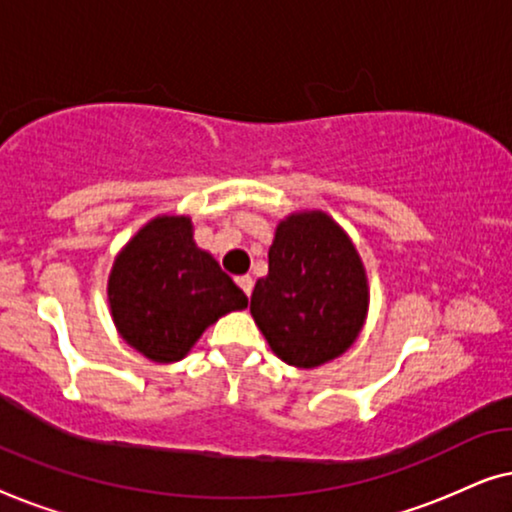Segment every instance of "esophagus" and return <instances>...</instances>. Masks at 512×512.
<instances>
[{
    "mask_svg": "<svg viewBox=\"0 0 512 512\" xmlns=\"http://www.w3.org/2000/svg\"><path fill=\"white\" fill-rule=\"evenodd\" d=\"M235 282L244 293H247V296H251V291H254V279H251L249 275H242V277H237Z\"/></svg>",
    "mask_w": 512,
    "mask_h": 512,
    "instance_id": "34e87169",
    "label": "esophagus"
}]
</instances>
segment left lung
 <instances>
[{
	"instance_id": "obj_1",
	"label": "left lung",
	"mask_w": 512,
	"mask_h": 512,
	"mask_svg": "<svg viewBox=\"0 0 512 512\" xmlns=\"http://www.w3.org/2000/svg\"><path fill=\"white\" fill-rule=\"evenodd\" d=\"M366 310V272L338 223L324 212L279 223L268 277L251 293V314L272 352L289 366H321L352 345Z\"/></svg>"
}]
</instances>
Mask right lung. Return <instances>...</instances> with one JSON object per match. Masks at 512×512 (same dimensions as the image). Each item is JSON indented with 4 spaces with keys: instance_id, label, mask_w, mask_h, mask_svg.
Here are the masks:
<instances>
[{
    "instance_id": "obj_1",
    "label": "right lung",
    "mask_w": 512,
    "mask_h": 512,
    "mask_svg": "<svg viewBox=\"0 0 512 512\" xmlns=\"http://www.w3.org/2000/svg\"><path fill=\"white\" fill-rule=\"evenodd\" d=\"M118 333L149 356L184 359L216 319L247 307V296L207 251L195 247L186 216H158L118 254L109 277Z\"/></svg>"
}]
</instances>
